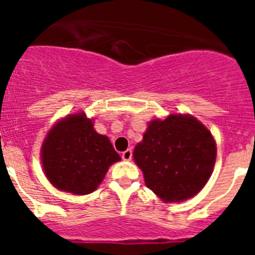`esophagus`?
I'll return each mask as SVG.
<instances>
[{"label":"esophagus","instance_id":"34e87169","mask_svg":"<svg viewBox=\"0 0 255 255\" xmlns=\"http://www.w3.org/2000/svg\"><path fill=\"white\" fill-rule=\"evenodd\" d=\"M121 157H123L124 161H130V159H131V157H132L131 149H126L125 152H123Z\"/></svg>","mask_w":255,"mask_h":255}]
</instances>
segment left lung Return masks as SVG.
I'll list each match as a JSON object with an SVG mask.
<instances>
[{
  "mask_svg": "<svg viewBox=\"0 0 255 255\" xmlns=\"http://www.w3.org/2000/svg\"><path fill=\"white\" fill-rule=\"evenodd\" d=\"M216 143L203 124L188 115H170L149 124L134 149L145 185L163 202H181L206 185L216 162Z\"/></svg>",
  "mask_w": 255,
  "mask_h": 255,
  "instance_id": "8db88e82",
  "label": "left lung"
}]
</instances>
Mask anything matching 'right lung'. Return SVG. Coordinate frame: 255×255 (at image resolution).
I'll return each instance as SVG.
<instances>
[{
  "label": "right lung",
  "instance_id": "1",
  "mask_svg": "<svg viewBox=\"0 0 255 255\" xmlns=\"http://www.w3.org/2000/svg\"><path fill=\"white\" fill-rule=\"evenodd\" d=\"M120 155L107 136L93 129L84 114H75L56 124L42 147V163L52 185L76 195L98 188L108 167Z\"/></svg>",
  "mask_w": 255,
  "mask_h": 255
}]
</instances>
